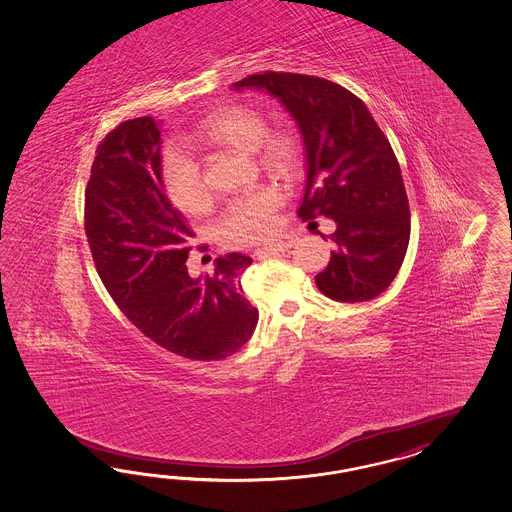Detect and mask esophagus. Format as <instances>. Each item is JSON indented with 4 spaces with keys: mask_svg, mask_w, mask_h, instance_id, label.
Listing matches in <instances>:
<instances>
[{
    "mask_svg": "<svg viewBox=\"0 0 512 512\" xmlns=\"http://www.w3.org/2000/svg\"><path fill=\"white\" fill-rule=\"evenodd\" d=\"M293 245H295V241L290 239V237H282V239H278L275 243H271V245H265L262 249L256 250L254 252V256H258V258H262V256H267V254H280V252H288V250L292 249Z\"/></svg>",
    "mask_w": 512,
    "mask_h": 512,
    "instance_id": "1",
    "label": "esophagus"
}]
</instances>
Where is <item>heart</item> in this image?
<instances>
[{
	"instance_id": "b5f03b06",
	"label": "heart",
	"mask_w": 512,
	"mask_h": 512,
	"mask_svg": "<svg viewBox=\"0 0 512 512\" xmlns=\"http://www.w3.org/2000/svg\"><path fill=\"white\" fill-rule=\"evenodd\" d=\"M198 146H215L256 157L263 170L275 176H288L297 161V146L288 134H269L260 112L247 106H228L205 117L190 134ZM162 189L168 200L187 215L202 213L209 205L198 162L179 147L170 146L161 159ZM282 202L275 189H260L237 198L228 205L217 224L224 245L239 247L260 241L273 232V213Z\"/></svg>"
}]
</instances>
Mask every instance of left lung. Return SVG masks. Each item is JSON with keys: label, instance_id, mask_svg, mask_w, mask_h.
<instances>
[{"label": "left lung", "instance_id": "8db88e82", "mask_svg": "<svg viewBox=\"0 0 512 512\" xmlns=\"http://www.w3.org/2000/svg\"><path fill=\"white\" fill-rule=\"evenodd\" d=\"M235 91L262 89L295 119L307 153L303 220H335L336 245L316 275L340 303L378 297L395 280L409 243V205L393 147L365 103L335 82L293 73L250 74ZM325 239V235H322Z\"/></svg>", "mask_w": 512, "mask_h": 512}]
</instances>
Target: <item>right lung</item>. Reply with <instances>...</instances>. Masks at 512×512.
<instances>
[{
	"label": "right lung",
	"instance_id": "right-lung-1",
	"mask_svg": "<svg viewBox=\"0 0 512 512\" xmlns=\"http://www.w3.org/2000/svg\"><path fill=\"white\" fill-rule=\"evenodd\" d=\"M161 144L149 116L123 121L99 144L86 189L89 247L106 290L144 335L181 357L220 361L258 323L241 290L252 260L230 252L211 275L190 277L194 234L162 189Z\"/></svg>",
	"mask_w": 512,
	"mask_h": 512
}]
</instances>
